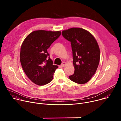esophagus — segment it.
I'll return each mask as SVG.
<instances>
[{"label":"esophagus","mask_w":121,"mask_h":121,"mask_svg":"<svg viewBox=\"0 0 121 121\" xmlns=\"http://www.w3.org/2000/svg\"><path fill=\"white\" fill-rule=\"evenodd\" d=\"M65 64H66V63H65V62H63V63L61 65V67H64V66H65Z\"/></svg>","instance_id":"1"}]
</instances>
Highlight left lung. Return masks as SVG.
Masks as SVG:
<instances>
[{
  "mask_svg": "<svg viewBox=\"0 0 121 121\" xmlns=\"http://www.w3.org/2000/svg\"><path fill=\"white\" fill-rule=\"evenodd\" d=\"M63 36L70 42L74 73L69 76L72 81L83 84L95 73L100 59L98 43L92 34L83 29L72 28L62 31Z\"/></svg>",
  "mask_w": 121,
  "mask_h": 121,
  "instance_id": "left-lung-1",
  "label": "left lung"
}]
</instances>
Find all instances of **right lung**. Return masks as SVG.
<instances>
[{
    "mask_svg": "<svg viewBox=\"0 0 121 121\" xmlns=\"http://www.w3.org/2000/svg\"><path fill=\"white\" fill-rule=\"evenodd\" d=\"M61 33L60 31L35 30L30 33L22 43L21 63L26 76L36 85L47 84L53 78L58 66L53 65L47 50Z\"/></svg>",
    "mask_w": 121,
    "mask_h": 121,
    "instance_id": "obj_1",
    "label": "right lung"
}]
</instances>
